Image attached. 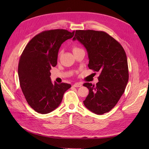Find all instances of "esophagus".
Masks as SVG:
<instances>
[{
	"label": "esophagus",
	"mask_w": 149,
	"mask_h": 149,
	"mask_svg": "<svg viewBox=\"0 0 149 149\" xmlns=\"http://www.w3.org/2000/svg\"><path fill=\"white\" fill-rule=\"evenodd\" d=\"M73 86H74V87H81V86H82V84L77 83L74 84V85H73Z\"/></svg>",
	"instance_id": "esophagus-1"
}]
</instances>
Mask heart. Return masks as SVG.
I'll return each mask as SVG.
<instances>
[{
  "instance_id": "b5f03b06",
  "label": "heart",
  "mask_w": 149,
  "mask_h": 149,
  "mask_svg": "<svg viewBox=\"0 0 149 149\" xmlns=\"http://www.w3.org/2000/svg\"><path fill=\"white\" fill-rule=\"evenodd\" d=\"M79 49H79L78 47H73V52H74V51H75V50H79Z\"/></svg>"
}]
</instances>
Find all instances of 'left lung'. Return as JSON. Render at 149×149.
I'll use <instances>...</instances> for the list:
<instances>
[{
  "label": "left lung",
  "instance_id": "1",
  "mask_svg": "<svg viewBox=\"0 0 149 149\" xmlns=\"http://www.w3.org/2000/svg\"><path fill=\"white\" fill-rule=\"evenodd\" d=\"M76 40L87 50L88 67L100 73L96 85L83 84L89 90L83 103L91 112L103 115L115 106L128 83L125 52L120 43L104 31L77 30L73 38L74 41Z\"/></svg>",
  "mask_w": 149,
  "mask_h": 149
}]
</instances>
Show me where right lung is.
<instances>
[{"mask_svg": "<svg viewBox=\"0 0 149 149\" xmlns=\"http://www.w3.org/2000/svg\"><path fill=\"white\" fill-rule=\"evenodd\" d=\"M74 33L65 29L43 31L30 40L22 54L18 68L20 85L27 103L38 113L47 114L56 109L71 87L64 83L52 84L50 70L57 65L61 44Z\"/></svg>", "mask_w": 149, "mask_h": 149, "instance_id": "add662e5", "label": "right lung"}]
</instances>
